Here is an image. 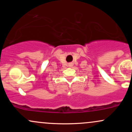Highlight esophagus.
<instances>
[{
	"label": "esophagus",
	"instance_id": "1",
	"mask_svg": "<svg viewBox=\"0 0 132 132\" xmlns=\"http://www.w3.org/2000/svg\"><path fill=\"white\" fill-rule=\"evenodd\" d=\"M70 65H71V64H70ZM70 65H69V66H70Z\"/></svg>",
	"mask_w": 132,
	"mask_h": 132
}]
</instances>
